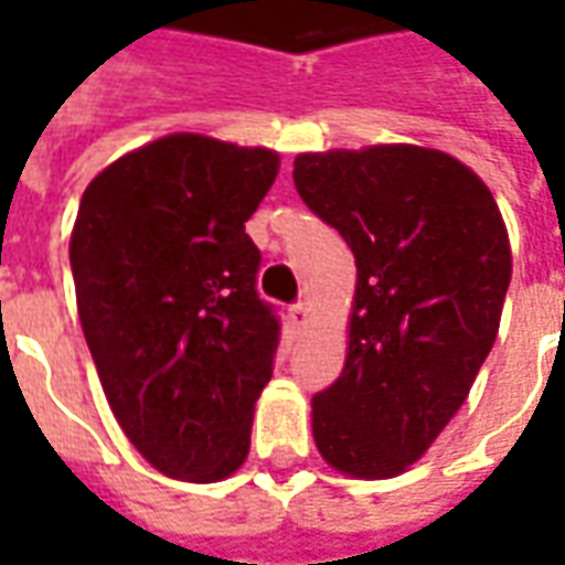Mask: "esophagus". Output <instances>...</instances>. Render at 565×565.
Segmentation results:
<instances>
[{
    "mask_svg": "<svg viewBox=\"0 0 565 565\" xmlns=\"http://www.w3.org/2000/svg\"><path fill=\"white\" fill-rule=\"evenodd\" d=\"M306 318H308V306L306 302H296V306L290 308V320H294L296 327H306Z\"/></svg>",
    "mask_w": 565,
    "mask_h": 565,
    "instance_id": "34e87169",
    "label": "esophagus"
}]
</instances>
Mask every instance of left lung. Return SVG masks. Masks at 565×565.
<instances>
[{
  "label": "left lung",
  "instance_id": "1",
  "mask_svg": "<svg viewBox=\"0 0 565 565\" xmlns=\"http://www.w3.org/2000/svg\"><path fill=\"white\" fill-rule=\"evenodd\" d=\"M294 184L356 263L344 369L311 399L315 445L348 478H396L460 412L497 342L509 230L466 162L420 145L299 153Z\"/></svg>",
  "mask_w": 565,
  "mask_h": 565
}]
</instances>
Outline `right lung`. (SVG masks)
<instances>
[{
	"label": "right lung",
	"instance_id": "add662e5",
	"mask_svg": "<svg viewBox=\"0 0 565 565\" xmlns=\"http://www.w3.org/2000/svg\"><path fill=\"white\" fill-rule=\"evenodd\" d=\"M281 157L172 132L117 157L68 238L78 318L105 399L141 457L190 484L247 460L278 320L257 296L245 221Z\"/></svg>",
	"mask_w": 565,
	"mask_h": 565
}]
</instances>
